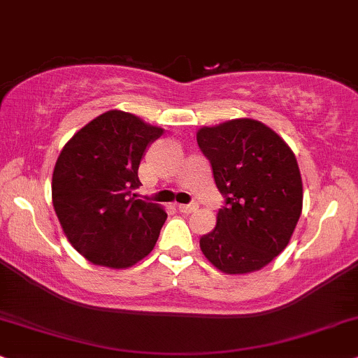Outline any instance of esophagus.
<instances>
[{"label":"esophagus","mask_w":358,"mask_h":358,"mask_svg":"<svg viewBox=\"0 0 358 358\" xmlns=\"http://www.w3.org/2000/svg\"><path fill=\"white\" fill-rule=\"evenodd\" d=\"M197 207H199L197 206V202H191V204H179L178 209L184 214H191L194 210H197Z\"/></svg>","instance_id":"34e87169"}]
</instances>
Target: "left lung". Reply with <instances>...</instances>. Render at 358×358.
Here are the masks:
<instances>
[{
    "instance_id": "8db88e82",
    "label": "left lung",
    "mask_w": 358,
    "mask_h": 358,
    "mask_svg": "<svg viewBox=\"0 0 358 358\" xmlns=\"http://www.w3.org/2000/svg\"><path fill=\"white\" fill-rule=\"evenodd\" d=\"M224 206L201 237L219 271L247 273L267 266L289 244L302 213V179L285 141L254 119H232L197 132Z\"/></svg>"
}]
</instances>
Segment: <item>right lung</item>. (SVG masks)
I'll return each instance as SVG.
<instances>
[{"label": "right lung", "instance_id": "1", "mask_svg": "<svg viewBox=\"0 0 358 358\" xmlns=\"http://www.w3.org/2000/svg\"><path fill=\"white\" fill-rule=\"evenodd\" d=\"M161 127L138 116L108 111L78 131L57 157L52 206L79 254L96 266L126 268L156 245L167 214L136 199L138 169Z\"/></svg>", "mask_w": 358, "mask_h": 358}]
</instances>
